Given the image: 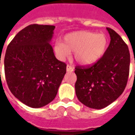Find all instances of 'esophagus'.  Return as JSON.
<instances>
[{
  "label": "esophagus",
  "instance_id": "obj_1",
  "mask_svg": "<svg viewBox=\"0 0 135 135\" xmlns=\"http://www.w3.org/2000/svg\"><path fill=\"white\" fill-rule=\"evenodd\" d=\"M67 71H69V72L74 71V68L71 67L70 65H67Z\"/></svg>",
  "mask_w": 135,
  "mask_h": 135
}]
</instances>
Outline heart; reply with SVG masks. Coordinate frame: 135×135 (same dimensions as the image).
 Masks as SVG:
<instances>
[{"instance_id":"heart-1","label":"heart","mask_w":135,"mask_h":135,"mask_svg":"<svg viewBox=\"0 0 135 135\" xmlns=\"http://www.w3.org/2000/svg\"><path fill=\"white\" fill-rule=\"evenodd\" d=\"M107 46V38L104 34L80 31L68 34L64 42L55 44L54 51L60 60H65L74 52L76 61L81 65H91L104 54Z\"/></svg>"}]
</instances>
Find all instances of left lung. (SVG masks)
I'll list each match as a JSON object with an SVG mask.
<instances>
[{"label": "left lung", "instance_id": "obj_1", "mask_svg": "<svg viewBox=\"0 0 135 135\" xmlns=\"http://www.w3.org/2000/svg\"><path fill=\"white\" fill-rule=\"evenodd\" d=\"M110 43L101 59L91 65H76V95L84 105L102 109L122 95L127 85L130 52L115 31L107 28ZM135 63V59H134Z\"/></svg>", "mask_w": 135, "mask_h": 135}]
</instances>
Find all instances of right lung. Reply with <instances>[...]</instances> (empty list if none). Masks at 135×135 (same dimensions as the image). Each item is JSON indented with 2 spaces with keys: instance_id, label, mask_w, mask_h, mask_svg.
<instances>
[{
  "instance_id": "1",
  "label": "right lung",
  "mask_w": 135,
  "mask_h": 135,
  "mask_svg": "<svg viewBox=\"0 0 135 135\" xmlns=\"http://www.w3.org/2000/svg\"><path fill=\"white\" fill-rule=\"evenodd\" d=\"M55 28L30 25L15 36L6 51L8 87L16 98L33 108L53 101L66 74L67 65L55 58L49 44Z\"/></svg>"
}]
</instances>
